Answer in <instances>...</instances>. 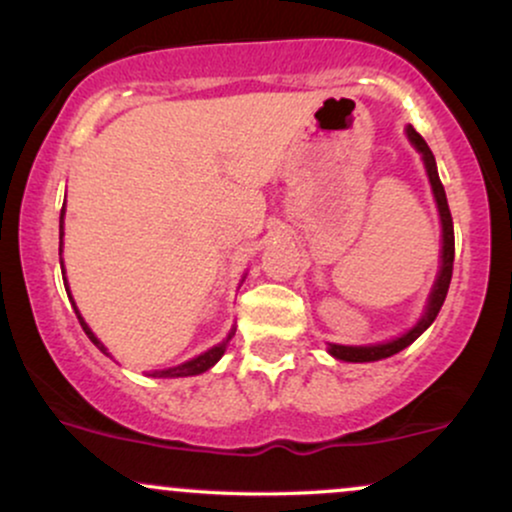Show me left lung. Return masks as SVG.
I'll return each instance as SVG.
<instances>
[{
    "mask_svg": "<svg viewBox=\"0 0 512 512\" xmlns=\"http://www.w3.org/2000/svg\"><path fill=\"white\" fill-rule=\"evenodd\" d=\"M407 137L409 142L414 144V149L421 154V161L426 166V175L428 182H431L433 197H436L438 204V214H440V226H443V250H440V269L436 276V284H433L431 296H428V305L426 313L421 315V320L411 327L409 332H404L402 337L390 339V342L383 344H368V346H342V344H330V354L339 361H349V363H368V361H380V358L395 356L402 349H407L411 342L424 334L431 322L436 320L440 308H443L445 296H448L450 289V279H452V262H455V231H452V216H450V207H448V197H445L443 182L438 178V168H436V158H433V151L428 149V144L424 142L419 132L414 127L407 125Z\"/></svg>",
    "mask_w": 512,
    "mask_h": 512,
    "instance_id": "1",
    "label": "left lung"
}]
</instances>
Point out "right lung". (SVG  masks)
I'll return each instance as SVG.
<instances>
[{
    "label": "right lung",
    "instance_id": "add662e5",
    "mask_svg": "<svg viewBox=\"0 0 512 512\" xmlns=\"http://www.w3.org/2000/svg\"><path fill=\"white\" fill-rule=\"evenodd\" d=\"M62 236H64V207H62V214H60V238H62ZM60 252H62V245H60ZM60 264H62V262H60ZM62 276H64V264H62ZM64 289H67V296H72V293H69V286H67V284H64ZM72 305H74V310H76V317H79L81 327H84V332L88 334V339H91V342L96 344L98 349H101L105 356H110L108 349H105V346L101 344V339H98L96 334L91 332V327H88L84 317H81L79 308H76V303H74V298H72ZM233 334H236V327H233V330L228 332V337L223 339L221 344L211 346L209 351H204V354H199L197 358H190V361L180 363V366L166 368V370H154V373H151V375H154V378H187V375H199V373H204V370H209V368L214 366V363L219 361V358L223 356V351H226V346H228V342H231V339H233Z\"/></svg>",
    "mask_w": 512,
    "mask_h": 512
}]
</instances>
